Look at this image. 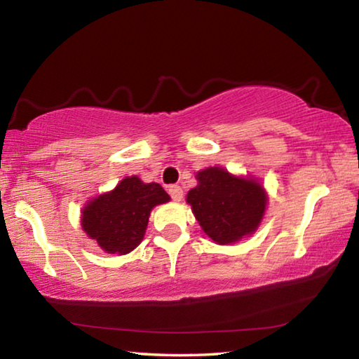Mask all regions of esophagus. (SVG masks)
Listing matches in <instances>:
<instances>
[{
	"mask_svg": "<svg viewBox=\"0 0 359 359\" xmlns=\"http://www.w3.org/2000/svg\"><path fill=\"white\" fill-rule=\"evenodd\" d=\"M169 194H171L174 201H180V199L184 198V190H182L179 185H171L169 187Z\"/></svg>",
	"mask_w": 359,
	"mask_h": 359,
	"instance_id": "1",
	"label": "esophagus"
}]
</instances>
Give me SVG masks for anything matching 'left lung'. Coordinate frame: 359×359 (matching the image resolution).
<instances>
[{
  "label": "left lung",
  "mask_w": 359,
  "mask_h": 359,
  "mask_svg": "<svg viewBox=\"0 0 359 359\" xmlns=\"http://www.w3.org/2000/svg\"><path fill=\"white\" fill-rule=\"evenodd\" d=\"M196 177L187 203L212 241L231 244L258 228L267 201L258 182L234 177L222 168H208Z\"/></svg>",
  "instance_id": "left-lung-1"
}]
</instances>
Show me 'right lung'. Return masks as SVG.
<instances>
[{"mask_svg": "<svg viewBox=\"0 0 359 359\" xmlns=\"http://www.w3.org/2000/svg\"><path fill=\"white\" fill-rule=\"evenodd\" d=\"M169 201L160 184L126 177L111 193L92 199L82 212V228L107 253H130L141 244L150 210Z\"/></svg>", "mask_w": 359, "mask_h": 359, "instance_id": "right-lung-1", "label": "right lung"}]
</instances>
